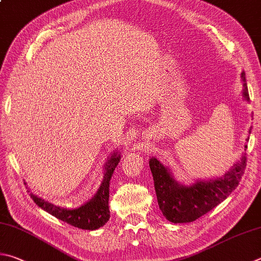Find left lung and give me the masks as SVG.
Listing matches in <instances>:
<instances>
[{
    "mask_svg": "<svg viewBox=\"0 0 261 261\" xmlns=\"http://www.w3.org/2000/svg\"><path fill=\"white\" fill-rule=\"evenodd\" d=\"M242 81L243 94L246 100H250L244 72H242ZM246 161L248 160L244 154L241 162L235 164V168L226 173L224 178L197 181L192 186H182L172 178L169 170L161 164L160 161L154 158L150 159L149 168L153 174L160 210L173 224L192 222L198 219L220 204L235 191L244 174Z\"/></svg>",
    "mask_w": 261,
    "mask_h": 261,
    "instance_id": "obj_1",
    "label": "left lung"
}]
</instances>
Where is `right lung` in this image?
Instances as JSON below:
<instances>
[{"label": "right lung", "mask_w": 261, "mask_h": 261, "mask_svg": "<svg viewBox=\"0 0 261 261\" xmlns=\"http://www.w3.org/2000/svg\"><path fill=\"white\" fill-rule=\"evenodd\" d=\"M120 156L116 153L111 156L105 167V176L103 181L101 182L100 188L98 189L91 201L85 203L84 205L77 207L74 210L63 209V207L56 206L51 203L42 200L41 197H37L33 194H30L32 200L37 205L42 207L44 211L49 212L58 219L63 220L67 224L81 229L94 230L99 227H102L106 222L110 220V207H108V198H110V181L112 174L114 172L116 165L120 162Z\"/></svg>", "instance_id": "obj_1"}]
</instances>
